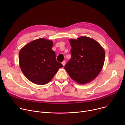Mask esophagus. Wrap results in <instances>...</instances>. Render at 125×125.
<instances>
[{
    "label": "esophagus",
    "instance_id": "esophagus-1",
    "mask_svg": "<svg viewBox=\"0 0 125 125\" xmlns=\"http://www.w3.org/2000/svg\"><path fill=\"white\" fill-rule=\"evenodd\" d=\"M65 63H66V62H65V61H63L62 62V65H63V66H65Z\"/></svg>",
    "mask_w": 125,
    "mask_h": 125
}]
</instances>
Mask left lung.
Returning <instances> with one entry per match:
<instances>
[{
    "instance_id": "obj_1",
    "label": "left lung",
    "mask_w": 125,
    "mask_h": 125,
    "mask_svg": "<svg viewBox=\"0 0 125 125\" xmlns=\"http://www.w3.org/2000/svg\"><path fill=\"white\" fill-rule=\"evenodd\" d=\"M69 41L71 58L65 65V70L77 83L83 84L93 81L103 68L105 55L104 49L97 41L87 36Z\"/></svg>"
}]
</instances>
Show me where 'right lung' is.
Masks as SVG:
<instances>
[{"label":"right lung","mask_w":125,"mask_h":125,"mask_svg":"<svg viewBox=\"0 0 125 125\" xmlns=\"http://www.w3.org/2000/svg\"><path fill=\"white\" fill-rule=\"evenodd\" d=\"M52 45V41L41 38L30 42L20 51V66L32 83L40 85L48 83L63 67L56 60Z\"/></svg>","instance_id":"add662e5"}]
</instances>
